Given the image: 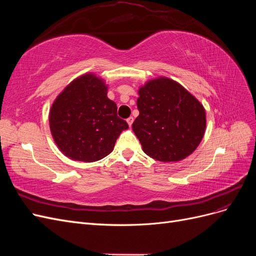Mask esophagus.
Returning a JSON list of instances; mask_svg holds the SVG:
<instances>
[{"instance_id": "34e87169", "label": "esophagus", "mask_w": 256, "mask_h": 256, "mask_svg": "<svg viewBox=\"0 0 256 256\" xmlns=\"http://www.w3.org/2000/svg\"><path fill=\"white\" fill-rule=\"evenodd\" d=\"M127 122H128V125H129V126L132 125V122H134V118H131V116H130V118H127Z\"/></svg>"}]
</instances>
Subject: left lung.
Segmentation results:
<instances>
[{"label":"left lung","instance_id":"8db88e82","mask_svg":"<svg viewBox=\"0 0 256 256\" xmlns=\"http://www.w3.org/2000/svg\"><path fill=\"white\" fill-rule=\"evenodd\" d=\"M132 129L150 157L180 161L196 150L206 128L203 106L180 84L160 78L138 90Z\"/></svg>","mask_w":256,"mask_h":256}]
</instances>
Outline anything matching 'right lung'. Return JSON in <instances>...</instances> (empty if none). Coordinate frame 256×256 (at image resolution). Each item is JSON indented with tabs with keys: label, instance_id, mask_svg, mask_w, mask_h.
I'll use <instances>...</instances> for the list:
<instances>
[{
	"label": "right lung",
	"instance_id": "1",
	"mask_svg": "<svg viewBox=\"0 0 256 256\" xmlns=\"http://www.w3.org/2000/svg\"><path fill=\"white\" fill-rule=\"evenodd\" d=\"M50 129L58 148L68 158L94 162L108 156L116 138L128 129L118 106L106 97L104 82L94 74L74 80L52 104Z\"/></svg>",
	"mask_w": 256,
	"mask_h": 256
}]
</instances>
